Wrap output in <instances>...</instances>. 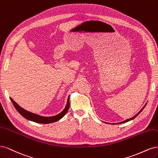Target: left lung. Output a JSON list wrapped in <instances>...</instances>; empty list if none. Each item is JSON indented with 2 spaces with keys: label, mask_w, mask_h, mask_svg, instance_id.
<instances>
[{
  "label": "left lung",
  "mask_w": 158,
  "mask_h": 158,
  "mask_svg": "<svg viewBox=\"0 0 158 158\" xmlns=\"http://www.w3.org/2000/svg\"><path fill=\"white\" fill-rule=\"evenodd\" d=\"M146 104H145V106L143 107V108H142V109H141V110L139 111V113H137L135 116H133V118H130V119H127V120H125V121H122V122H120V123H126V122H128V121H131V120H133V119H135V118H136V117L137 116V115H138L140 112H141V111H142V110H143V109L145 108V106H146ZM115 124H118V123H115Z\"/></svg>",
  "instance_id": "8db88e82"
}]
</instances>
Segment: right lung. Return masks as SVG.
Returning <instances> with one entry per match:
<instances>
[{"label": "right lung", "mask_w": 158, "mask_h": 158, "mask_svg": "<svg viewBox=\"0 0 158 158\" xmlns=\"http://www.w3.org/2000/svg\"><path fill=\"white\" fill-rule=\"evenodd\" d=\"M10 98L14 106L15 107V108L16 109V110L23 117V118L29 121H32L35 122V123H39L48 124V123H53V122L60 120V119H62L63 118L66 113H67V111H68L69 108V96L68 98L67 104H66L65 108L62 112L56 115L52 116V117H43V116H40L39 115L31 113L30 112V111L24 110L23 108H22V107H20L16 102L14 101V100L12 98Z\"/></svg>", "instance_id": "1"}]
</instances>
